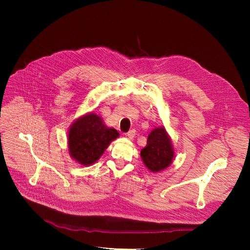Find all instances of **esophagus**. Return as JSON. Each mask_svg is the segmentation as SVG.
I'll return each mask as SVG.
<instances>
[{"mask_svg":"<svg viewBox=\"0 0 250 250\" xmlns=\"http://www.w3.org/2000/svg\"><path fill=\"white\" fill-rule=\"evenodd\" d=\"M135 136H136V129H135V128L130 129L129 132H127V133H126V137H128L129 139H134V138H135Z\"/></svg>","mask_w":250,"mask_h":250,"instance_id":"34e87169","label":"esophagus"}]
</instances>
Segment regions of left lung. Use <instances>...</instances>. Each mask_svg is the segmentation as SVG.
Listing matches in <instances>:
<instances>
[{
    "instance_id": "left-lung-1",
    "label": "left lung",
    "mask_w": 250,
    "mask_h": 250,
    "mask_svg": "<svg viewBox=\"0 0 250 250\" xmlns=\"http://www.w3.org/2000/svg\"><path fill=\"white\" fill-rule=\"evenodd\" d=\"M173 148L164 127L153 129L148 136L147 146L141 150L143 162L152 172H158L168 167L173 160Z\"/></svg>"
}]
</instances>
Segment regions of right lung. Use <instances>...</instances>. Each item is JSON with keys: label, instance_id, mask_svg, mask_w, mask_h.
<instances>
[{"label": "right lung", "instance_id": "right-lung-1", "mask_svg": "<svg viewBox=\"0 0 250 250\" xmlns=\"http://www.w3.org/2000/svg\"><path fill=\"white\" fill-rule=\"evenodd\" d=\"M118 135L116 129L105 125L98 115L88 113L71 125L69 130L70 155L82 165L93 164Z\"/></svg>", "mask_w": 250, "mask_h": 250}]
</instances>
